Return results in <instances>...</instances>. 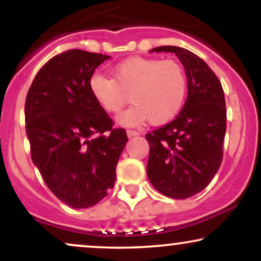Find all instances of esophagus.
I'll return each instance as SVG.
<instances>
[{
  "instance_id": "1",
  "label": "esophagus",
  "mask_w": 261,
  "mask_h": 261,
  "mask_svg": "<svg viewBox=\"0 0 261 261\" xmlns=\"http://www.w3.org/2000/svg\"><path fill=\"white\" fill-rule=\"evenodd\" d=\"M126 134H127V136H128V137L137 136V135H140L139 131H136V130H130V128H128V130H126Z\"/></svg>"
}]
</instances>
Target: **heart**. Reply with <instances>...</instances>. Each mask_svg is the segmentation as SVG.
<instances>
[{"instance_id": "1", "label": "heart", "mask_w": 261, "mask_h": 261, "mask_svg": "<svg viewBox=\"0 0 261 261\" xmlns=\"http://www.w3.org/2000/svg\"><path fill=\"white\" fill-rule=\"evenodd\" d=\"M112 77L93 73L88 88L107 113L118 115L128 101L134 106L119 118L122 125L149 121L154 126L175 118L184 106L188 77L175 60L130 58L115 65Z\"/></svg>"}]
</instances>
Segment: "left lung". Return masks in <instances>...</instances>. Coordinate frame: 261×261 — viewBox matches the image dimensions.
<instances>
[{
    "mask_svg": "<svg viewBox=\"0 0 261 261\" xmlns=\"http://www.w3.org/2000/svg\"><path fill=\"white\" fill-rule=\"evenodd\" d=\"M152 51L178 56L188 77V97L174 120L146 134L147 175L163 195L188 199L207 187L222 162L227 122L223 88L194 53L178 46H158Z\"/></svg>",
    "mask_w": 261,
    "mask_h": 261,
    "instance_id": "left-lung-1",
    "label": "left lung"
}]
</instances>
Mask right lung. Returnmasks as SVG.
<instances>
[{
	"mask_svg": "<svg viewBox=\"0 0 261 261\" xmlns=\"http://www.w3.org/2000/svg\"><path fill=\"white\" fill-rule=\"evenodd\" d=\"M110 56L72 49L39 70L25 99L31 155L51 193L73 208L106 197L127 142L125 128L95 101L88 81Z\"/></svg>",
	"mask_w": 261,
	"mask_h": 261,
	"instance_id": "1",
	"label": "right lung"
}]
</instances>
